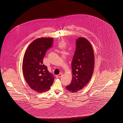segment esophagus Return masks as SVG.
Listing matches in <instances>:
<instances>
[{
	"mask_svg": "<svg viewBox=\"0 0 123 123\" xmlns=\"http://www.w3.org/2000/svg\"><path fill=\"white\" fill-rule=\"evenodd\" d=\"M63 75V74L62 73H60V74H59V75H57L56 76V78H59V77H60L61 76H62Z\"/></svg>",
	"mask_w": 123,
	"mask_h": 123,
	"instance_id": "1",
	"label": "esophagus"
}]
</instances>
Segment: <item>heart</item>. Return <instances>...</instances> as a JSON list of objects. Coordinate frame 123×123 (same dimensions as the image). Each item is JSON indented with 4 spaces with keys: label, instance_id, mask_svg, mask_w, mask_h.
<instances>
[{
    "label": "heart",
    "instance_id": "1",
    "mask_svg": "<svg viewBox=\"0 0 123 123\" xmlns=\"http://www.w3.org/2000/svg\"><path fill=\"white\" fill-rule=\"evenodd\" d=\"M63 44L62 43H61L60 44V46H62V45H63Z\"/></svg>",
    "mask_w": 123,
    "mask_h": 123
}]
</instances>
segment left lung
<instances>
[{
    "label": "left lung",
    "mask_w": 123,
    "mask_h": 123,
    "mask_svg": "<svg viewBox=\"0 0 123 123\" xmlns=\"http://www.w3.org/2000/svg\"><path fill=\"white\" fill-rule=\"evenodd\" d=\"M94 66V56L91 44L85 38H78L71 64L72 79L66 88L72 93L82 89L90 80Z\"/></svg>",
    "instance_id": "obj_1"
}]
</instances>
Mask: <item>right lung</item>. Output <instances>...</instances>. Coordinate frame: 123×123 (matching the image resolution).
I'll list each match as a JSON object with an SVG mask.
<instances>
[{
  "instance_id": "right-lung-1",
  "label": "right lung",
  "mask_w": 123,
  "mask_h": 123,
  "mask_svg": "<svg viewBox=\"0 0 123 123\" xmlns=\"http://www.w3.org/2000/svg\"><path fill=\"white\" fill-rule=\"evenodd\" d=\"M52 38H39L28 47L24 55L22 69L29 87L39 93L45 92L53 84L54 78L43 64L47 50L52 46Z\"/></svg>"
}]
</instances>
